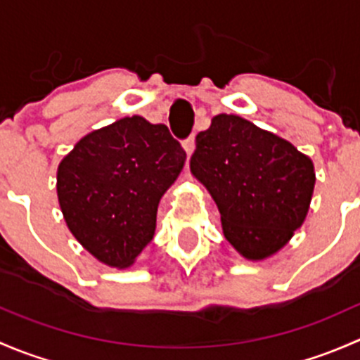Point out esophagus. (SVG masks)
Masks as SVG:
<instances>
[{"label":"esophagus","instance_id":"34e87169","mask_svg":"<svg viewBox=\"0 0 360 360\" xmlns=\"http://www.w3.org/2000/svg\"><path fill=\"white\" fill-rule=\"evenodd\" d=\"M183 148H184V151H186L188 157H191V153L195 151V136L188 137V139L183 143Z\"/></svg>","mask_w":360,"mask_h":360}]
</instances>
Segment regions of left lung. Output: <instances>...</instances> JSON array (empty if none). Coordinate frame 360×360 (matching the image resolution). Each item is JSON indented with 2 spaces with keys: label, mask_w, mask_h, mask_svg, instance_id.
<instances>
[{
  "label": "left lung",
  "mask_w": 360,
  "mask_h": 360,
  "mask_svg": "<svg viewBox=\"0 0 360 360\" xmlns=\"http://www.w3.org/2000/svg\"><path fill=\"white\" fill-rule=\"evenodd\" d=\"M190 170L221 214L242 257L274 256L301 228L315 186L314 162L289 141L237 115H221L195 139Z\"/></svg>",
  "instance_id": "1"
}]
</instances>
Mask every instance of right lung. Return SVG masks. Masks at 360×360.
I'll list each match as a JSON object with an SVG mask.
<instances>
[{"label":"right lung","instance_id":"1","mask_svg":"<svg viewBox=\"0 0 360 360\" xmlns=\"http://www.w3.org/2000/svg\"><path fill=\"white\" fill-rule=\"evenodd\" d=\"M184 162L169 129L143 116L86 134L57 169V198L72 237L101 263L129 268L153 238L160 198Z\"/></svg>","mask_w":360,"mask_h":360}]
</instances>
